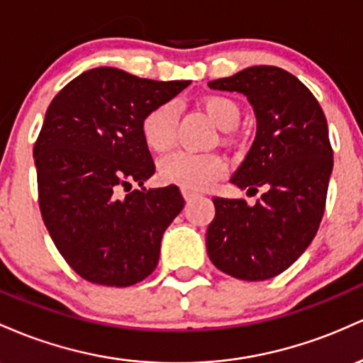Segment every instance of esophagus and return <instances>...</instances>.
<instances>
[{
  "label": "esophagus",
  "instance_id": "34e87169",
  "mask_svg": "<svg viewBox=\"0 0 363 363\" xmlns=\"http://www.w3.org/2000/svg\"><path fill=\"white\" fill-rule=\"evenodd\" d=\"M182 194H183V197H185V201H192L194 197H199V195H201L197 190L189 189V186H182Z\"/></svg>",
  "mask_w": 363,
  "mask_h": 363
}]
</instances>
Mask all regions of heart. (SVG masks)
Wrapping results in <instances>:
<instances>
[{
    "label": "heart",
    "instance_id": "heart-1",
    "mask_svg": "<svg viewBox=\"0 0 363 363\" xmlns=\"http://www.w3.org/2000/svg\"><path fill=\"white\" fill-rule=\"evenodd\" d=\"M207 115L221 130H233L240 121V108L226 96H209L203 99ZM177 104L162 103L150 109L142 120L145 144L156 152H166L177 140ZM226 173V161L218 154H199L178 150L161 161L160 174L164 182L178 183L194 190L211 186Z\"/></svg>",
    "mask_w": 363,
    "mask_h": 363
}]
</instances>
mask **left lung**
Returning <instances> with one entry per match:
<instances>
[{
    "instance_id": "1",
    "label": "left lung",
    "mask_w": 363,
    "mask_h": 363,
    "mask_svg": "<svg viewBox=\"0 0 363 363\" xmlns=\"http://www.w3.org/2000/svg\"><path fill=\"white\" fill-rule=\"evenodd\" d=\"M240 92L254 108L257 130L231 183L260 199L214 197L207 254L219 271L264 281L286 271L307 250L323 219L333 149L313 94L283 68L250 67L207 84Z\"/></svg>"
}]
</instances>
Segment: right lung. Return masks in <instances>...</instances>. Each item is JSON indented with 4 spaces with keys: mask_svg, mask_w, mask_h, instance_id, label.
<instances>
[{
    "mask_svg": "<svg viewBox=\"0 0 363 363\" xmlns=\"http://www.w3.org/2000/svg\"><path fill=\"white\" fill-rule=\"evenodd\" d=\"M186 85L190 80L157 82L99 67L51 101L34 145L40 214L84 279L130 286L156 269L162 235L185 201L177 185L144 186L156 166L142 120ZM133 182L140 191L131 190Z\"/></svg>",
    "mask_w": 363,
    "mask_h": 363,
    "instance_id": "1",
    "label": "right lung"
}]
</instances>
